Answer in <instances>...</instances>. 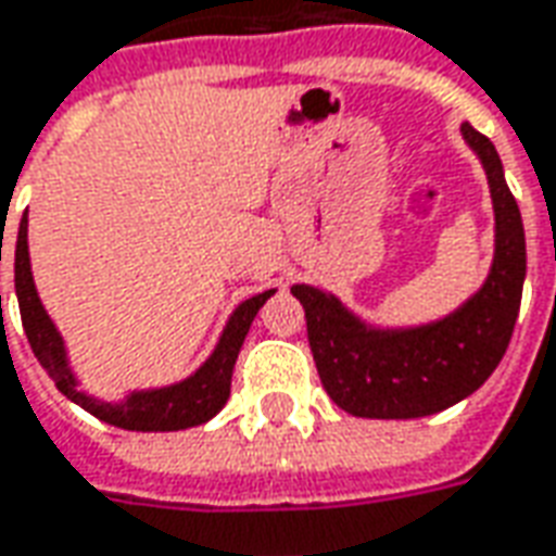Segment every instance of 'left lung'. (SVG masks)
Instances as JSON below:
<instances>
[{"label": "left lung", "instance_id": "left-lung-1", "mask_svg": "<svg viewBox=\"0 0 556 556\" xmlns=\"http://www.w3.org/2000/svg\"><path fill=\"white\" fill-rule=\"evenodd\" d=\"M464 141L479 156L494 201V262L476 294L448 316L379 328L316 286H291L306 313V337L321 386L358 418H425L484 386L503 361L521 309L527 243L518 201L508 192L496 147L469 123Z\"/></svg>", "mask_w": 556, "mask_h": 556}]
</instances>
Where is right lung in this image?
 <instances>
[{"label": "right lung", "instance_id": "obj_1", "mask_svg": "<svg viewBox=\"0 0 556 556\" xmlns=\"http://www.w3.org/2000/svg\"><path fill=\"white\" fill-rule=\"evenodd\" d=\"M29 219L23 213L21 231H17V243H14V289H17V304H21V318L26 340L33 345L38 364L48 370V376L56 382L65 397L77 403L80 409L96 415L99 421L123 427V430H143V433H165V430H186V427H198L211 421L213 415L225 406V400L231 394V372H235V361L255 313L265 306V301L274 294L262 291L255 298H247L243 304L231 313L228 325L223 328L219 343L211 352V358L204 361L192 376H186L180 382L165 388H143V391H129L123 400L108 403L80 391L75 370L68 364V352H65V340L56 331L53 318L38 298L33 279V265H29ZM2 252V240H0ZM2 262V255H0Z\"/></svg>", "mask_w": 556, "mask_h": 556}]
</instances>
